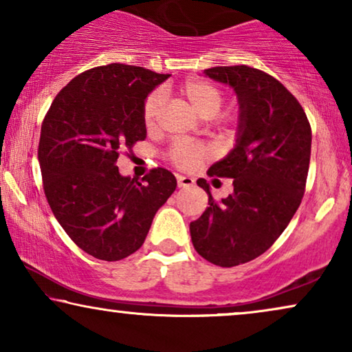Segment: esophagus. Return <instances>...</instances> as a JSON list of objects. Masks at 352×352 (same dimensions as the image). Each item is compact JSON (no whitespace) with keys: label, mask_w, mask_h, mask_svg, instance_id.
Here are the masks:
<instances>
[{"label":"esophagus","mask_w":352,"mask_h":352,"mask_svg":"<svg viewBox=\"0 0 352 352\" xmlns=\"http://www.w3.org/2000/svg\"><path fill=\"white\" fill-rule=\"evenodd\" d=\"M176 179H177V186L179 187H190V186H194V182H195L194 177L182 176V175H177Z\"/></svg>","instance_id":"esophagus-1"}]
</instances>
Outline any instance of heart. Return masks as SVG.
<instances>
[{
  "instance_id": "1",
  "label": "heart",
  "mask_w": 352,
  "mask_h": 352,
  "mask_svg": "<svg viewBox=\"0 0 352 352\" xmlns=\"http://www.w3.org/2000/svg\"><path fill=\"white\" fill-rule=\"evenodd\" d=\"M179 91L187 99V102L190 104V107L204 118L214 117L224 102L223 91H221L216 85L205 80H187L186 83L181 86ZM162 102L163 98L158 91L157 93H152L147 98L142 110V118L146 126H152V124L155 123L157 115L160 112ZM206 153H208V148L201 146V144L177 142L176 146L171 148L173 162H175L176 165L184 168L195 166Z\"/></svg>"
}]
</instances>
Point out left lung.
<instances>
[{"instance_id":"obj_1","label":"left lung","mask_w":352,"mask_h":352,"mask_svg":"<svg viewBox=\"0 0 352 352\" xmlns=\"http://www.w3.org/2000/svg\"><path fill=\"white\" fill-rule=\"evenodd\" d=\"M204 74L229 85L237 96L235 146L210 166L208 175L230 177L234 192L208 205L190 223V239L201 258L232 267L272 247L305 195L311 158V126L295 96L274 76L247 65L213 67Z\"/></svg>"}]
</instances>
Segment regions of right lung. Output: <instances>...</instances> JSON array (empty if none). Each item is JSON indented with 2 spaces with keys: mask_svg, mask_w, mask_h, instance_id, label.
Here are the masks:
<instances>
[{
  "mask_svg": "<svg viewBox=\"0 0 352 352\" xmlns=\"http://www.w3.org/2000/svg\"><path fill=\"white\" fill-rule=\"evenodd\" d=\"M168 76L136 65L96 67L60 89L41 124L38 162L47 204L67 235L102 261L141 248L176 189L165 168L139 182L117 166L122 148L146 139L144 104Z\"/></svg>",
  "mask_w": 352,
  "mask_h": 352,
  "instance_id": "obj_1",
  "label": "right lung"
}]
</instances>
